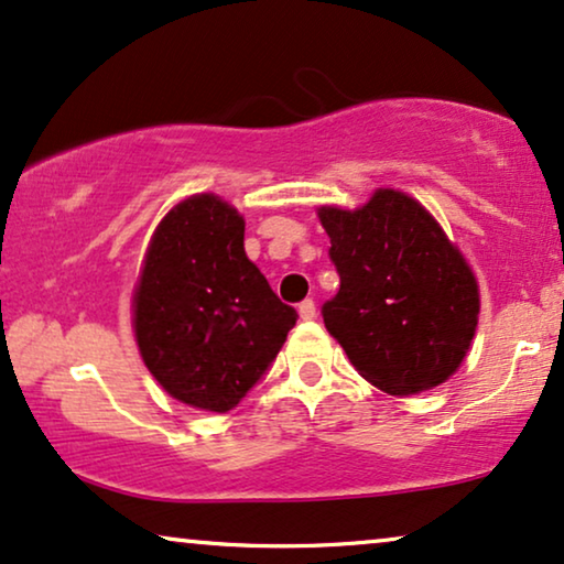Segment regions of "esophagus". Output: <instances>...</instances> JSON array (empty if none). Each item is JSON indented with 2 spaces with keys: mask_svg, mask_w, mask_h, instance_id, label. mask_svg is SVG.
<instances>
[{
  "mask_svg": "<svg viewBox=\"0 0 564 564\" xmlns=\"http://www.w3.org/2000/svg\"><path fill=\"white\" fill-rule=\"evenodd\" d=\"M299 317H302V319H314V317H317V306H314L312 299H304V302L299 304Z\"/></svg>",
  "mask_w": 564,
  "mask_h": 564,
  "instance_id": "1",
  "label": "esophagus"
}]
</instances>
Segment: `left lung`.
<instances>
[{"label":"left lung","mask_w":564,"mask_h":564,"mask_svg":"<svg viewBox=\"0 0 564 564\" xmlns=\"http://www.w3.org/2000/svg\"><path fill=\"white\" fill-rule=\"evenodd\" d=\"M319 221L340 275L322 317L360 377L397 397L444 384L479 314L464 254L415 198L389 187L356 212L322 206Z\"/></svg>","instance_id":"obj_1"}]
</instances>
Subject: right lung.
Masks as SVG:
<instances>
[{
    "label": "right lung",
    "mask_w": 564,
    "mask_h": 564,
    "mask_svg": "<svg viewBox=\"0 0 564 564\" xmlns=\"http://www.w3.org/2000/svg\"><path fill=\"white\" fill-rule=\"evenodd\" d=\"M296 317L247 258L245 219L219 195H191L160 221L133 291V329L164 392L229 412L270 369Z\"/></svg>",
    "instance_id": "right-lung-1"
}]
</instances>
